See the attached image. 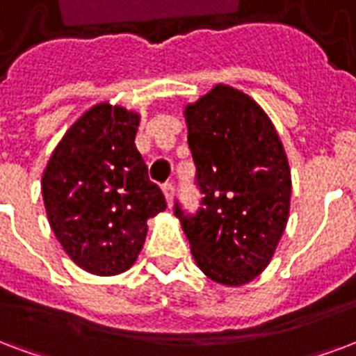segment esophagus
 I'll use <instances>...</instances> for the list:
<instances>
[{
	"instance_id": "obj_1",
	"label": "esophagus",
	"mask_w": 356,
	"mask_h": 356,
	"mask_svg": "<svg viewBox=\"0 0 356 356\" xmlns=\"http://www.w3.org/2000/svg\"><path fill=\"white\" fill-rule=\"evenodd\" d=\"M163 193H165V199H167L168 208H170L172 207V197H175V186H172V181L163 184Z\"/></svg>"
}]
</instances>
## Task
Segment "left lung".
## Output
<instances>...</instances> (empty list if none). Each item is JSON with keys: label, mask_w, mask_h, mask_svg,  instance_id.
I'll return each instance as SVG.
<instances>
[{"label": "left lung", "mask_w": 356, "mask_h": 356, "mask_svg": "<svg viewBox=\"0 0 356 356\" xmlns=\"http://www.w3.org/2000/svg\"><path fill=\"white\" fill-rule=\"evenodd\" d=\"M202 208L175 204L197 266L240 287L263 272L287 227L291 168L276 127L257 101L218 84L184 111Z\"/></svg>", "instance_id": "obj_1"}]
</instances>
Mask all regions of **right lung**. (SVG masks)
<instances>
[{"mask_svg":"<svg viewBox=\"0 0 356 356\" xmlns=\"http://www.w3.org/2000/svg\"><path fill=\"white\" fill-rule=\"evenodd\" d=\"M140 114L97 103L63 135L42 172L48 223L69 257L95 276L129 270L146 221L167 208L135 146Z\"/></svg>","mask_w":356,"mask_h":356,"instance_id":"obj_1","label":"right lung"}]
</instances>
